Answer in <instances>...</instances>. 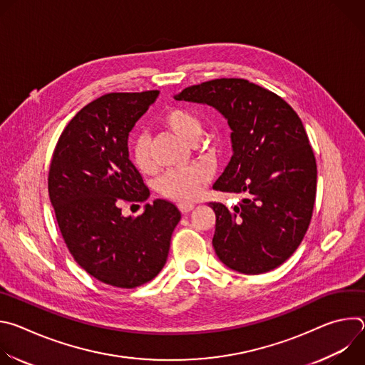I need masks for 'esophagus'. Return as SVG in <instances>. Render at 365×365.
Masks as SVG:
<instances>
[{
	"label": "esophagus",
	"mask_w": 365,
	"mask_h": 365,
	"mask_svg": "<svg viewBox=\"0 0 365 365\" xmlns=\"http://www.w3.org/2000/svg\"><path fill=\"white\" fill-rule=\"evenodd\" d=\"M193 207H195V205H192V203H179V210L182 214H189L190 211H193Z\"/></svg>",
	"instance_id": "obj_1"
}]
</instances>
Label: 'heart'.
I'll use <instances>...</instances> for the list:
<instances>
[{
  "label": "heart",
  "mask_w": 365,
  "mask_h": 365,
  "mask_svg": "<svg viewBox=\"0 0 365 365\" xmlns=\"http://www.w3.org/2000/svg\"><path fill=\"white\" fill-rule=\"evenodd\" d=\"M160 123L183 141L193 144L200 135V121L187 108L170 107L162 117ZM131 160L134 166L143 172L150 173L154 170V162L151 155V144L145 134H137L130 147ZM212 170L210 166H193L186 170L168 172L159 179V192L172 200L187 203L196 200L207 182L211 180Z\"/></svg>",
  "instance_id": "b5f03b06"
}]
</instances>
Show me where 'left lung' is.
Returning a JSON list of instances; mask_svg holds the SVG:
<instances>
[{
  "label": "left lung",
  "mask_w": 365,
  "mask_h": 365,
  "mask_svg": "<svg viewBox=\"0 0 365 365\" xmlns=\"http://www.w3.org/2000/svg\"><path fill=\"white\" fill-rule=\"evenodd\" d=\"M175 99L214 107L232 131V158L214 189L244 197L232 207L210 202L218 258L242 274L274 270L300 245L317 196V160L299 115L274 92L238 78L185 88Z\"/></svg>",
  "instance_id": "1"
}]
</instances>
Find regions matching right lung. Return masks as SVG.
<instances>
[{"label": "right lung", "instance_id": "1", "mask_svg": "<svg viewBox=\"0 0 365 365\" xmlns=\"http://www.w3.org/2000/svg\"><path fill=\"white\" fill-rule=\"evenodd\" d=\"M158 95L113 92L88 103L61 134L48 170L50 202L69 252L88 274L121 289L160 273L180 221L165 199L135 218L121 212L123 203L150 196L130 160L128 134Z\"/></svg>", "mask_w": 365, "mask_h": 365}]
</instances>
